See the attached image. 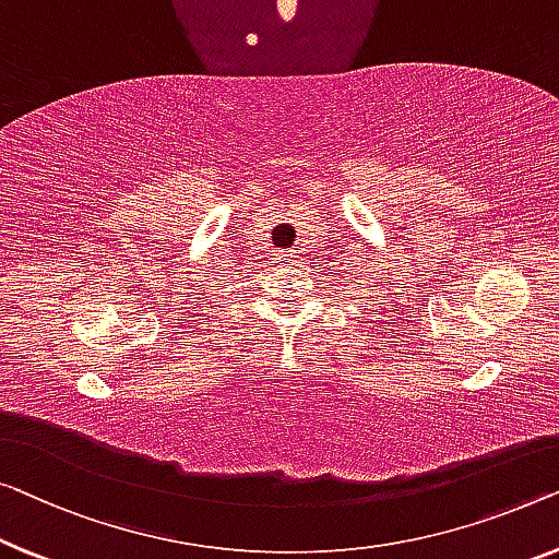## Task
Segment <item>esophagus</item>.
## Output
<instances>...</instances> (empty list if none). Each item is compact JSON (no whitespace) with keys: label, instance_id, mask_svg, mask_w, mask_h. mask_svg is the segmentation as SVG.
<instances>
[{"label":"esophagus","instance_id":"34e87169","mask_svg":"<svg viewBox=\"0 0 559 559\" xmlns=\"http://www.w3.org/2000/svg\"><path fill=\"white\" fill-rule=\"evenodd\" d=\"M273 261H276V265H283V269H290V265H296V253L294 251H278Z\"/></svg>","mask_w":559,"mask_h":559}]
</instances>
